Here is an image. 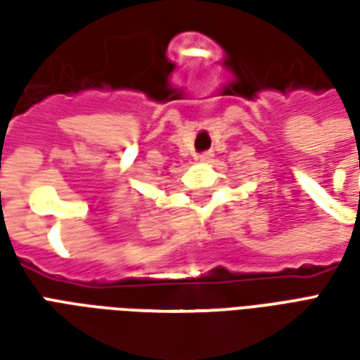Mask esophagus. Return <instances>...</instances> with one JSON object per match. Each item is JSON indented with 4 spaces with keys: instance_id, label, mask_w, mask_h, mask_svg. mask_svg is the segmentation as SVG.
I'll return each instance as SVG.
<instances>
[{
    "instance_id": "esophagus-1",
    "label": "esophagus",
    "mask_w": 360,
    "mask_h": 360,
    "mask_svg": "<svg viewBox=\"0 0 360 360\" xmlns=\"http://www.w3.org/2000/svg\"><path fill=\"white\" fill-rule=\"evenodd\" d=\"M198 160H200V162H204V164H208V162H212V160H214V152H210V150H208V152H202V154H198Z\"/></svg>"
}]
</instances>
